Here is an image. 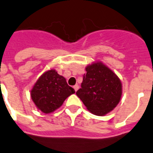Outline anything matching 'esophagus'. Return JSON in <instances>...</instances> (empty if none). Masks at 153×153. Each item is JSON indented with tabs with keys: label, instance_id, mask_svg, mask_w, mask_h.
I'll return each instance as SVG.
<instances>
[{
	"label": "esophagus",
	"instance_id": "34e87169",
	"mask_svg": "<svg viewBox=\"0 0 153 153\" xmlns=\"http://www.w3.org/2000/svg\"><path fill=\"white\" fill-rule=\"evenodd\" d=\"M73 88H74V89H75V91H78V88H79V86H78V85H75L74 86V87H73Z\"/></svg>",
	"mask_w": 153,
	"mask_h": 153
}]
</instances>
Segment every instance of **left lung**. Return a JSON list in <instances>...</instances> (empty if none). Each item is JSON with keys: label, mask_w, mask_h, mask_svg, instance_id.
Instances as JSON below:
<instances>
[{"label": "left lung", "mask_w": 153, "mask_h": 153, "mask_svg": "<svg viewBox=\"0 0 153 153\" xmlns=\"http://www.w3.org/2000/svg\"><path fill=\"white\" fill-rule=\"evenodd\" d=\"M82 88L76 91L90 112L105 115L119 104L123 94L120 79L111 69L102 62L86 66Z\"/></svg>", "instance_id": "1"}]
</instances>
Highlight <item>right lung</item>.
<instances>
[{
    "mask_svg": "<svg viewBox=\"0 0 153 153\" xmlns=\"http://www.w3.org/2000/svg\"><path fill=\"white\" fill-rule=\"evenodd\" d=\"M75 92L65 78L51 68L38 78L30 90V97L38 109L49 114L60 108L68 97Z\"/></svg>",
    "mask_w": 153,
    "mask_h": 153,
    "instance_id": "obj_1",
    "label": "right lung"
}]
</instances>
